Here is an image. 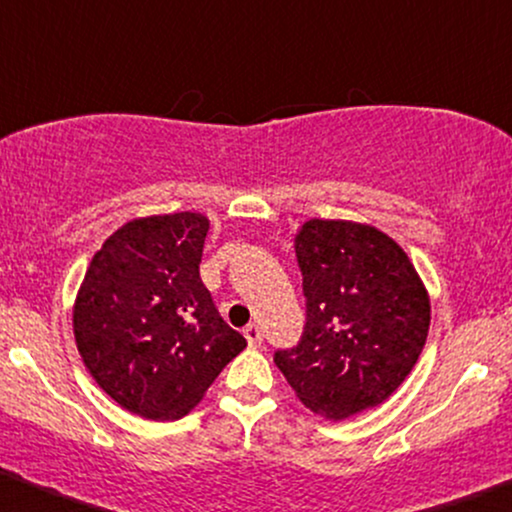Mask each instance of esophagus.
Here are the masks:
<instances>
[{
    "label": "esophagus",
    "mask_w": 512,
    "mask_h": 512,
    "mask_svg": "<svg viewBox=\"0 0 512 512\" xmlns=\"http://www.w3.org/2000/svg\"><path fill=\"white\" fill-rule=\"evenodd\" d=\"M244 337H246V342H249V346H258L263 342L261 327H258L256 323H249L244 327Z\"/></svg>",
    "instance_id": "esophagus-1"
}]
</instances>
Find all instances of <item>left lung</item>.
I'll use <instances>...</instances> for the list:
<instances>
[{
	"label": "left lung",
	"instance_id": "1",
	"mask_svg": "<svg viewBox=\"0 0 512 512\" xmlns=\"http://www.w3.org/2000/svg\"><path fill=\"white\" fill-rule=\"evenodd\" d=\"M304 277L301 339L273 361L301 401L330 420L375 408L418 363L430 299L394 239L349 220H308L294 239Z\"/></svg>",
	"mask_w": 512,
	"mask_h": 512
}]
</instances>
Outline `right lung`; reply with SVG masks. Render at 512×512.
Listing matches in <instances>:
<instances>
[{"mask_svg": "<svg viewBox=\"0 0 512 512\" xmlns=\"http://www.w3.org/2000/svg\"><path fill=\"white\" fill-rule=\"evenodd\" d=\"M208 220L170 213L125 223L92 258L75 299V344L113 401L178 420L246 339L220 318L199 277Z\"/></svg>", "mask_w": 512, "mask_h": 512, "instance_id": "right-lung-1", "label": "right lung"}]
</instances>
